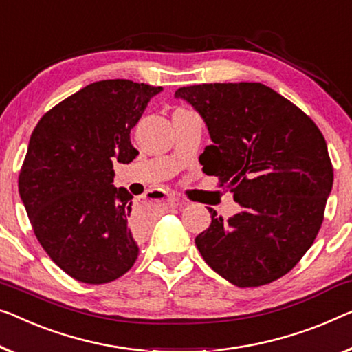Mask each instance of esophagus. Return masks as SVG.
Here are the masks:
<instances>
[{"instance_id": "obj_1", "label": "esophagus", "mask_w": 352, "mask_h": 352, "mask_svg": "<svg viewBox=\"0 0 352 352\" xmlns=\"http://www.w3.org/2000/svg\"><path fill=\"white\" fill-rule=\"evenodd\" d=\"M167 202H169V206H172V207L182 206V201H180V199H178L177 196H174V194H170V196H167Z\"/></svg>"}]
</instances>
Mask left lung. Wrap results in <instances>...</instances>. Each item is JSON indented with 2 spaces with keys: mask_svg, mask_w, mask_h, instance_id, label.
Here are the masks:
<instances>
[{
  "mask_svg": "<svg viewBox=\"0 0 352 352\" xmlns=\"http://www.w3.org/2000/svg\"><path fill=\"white\" fill-rule=\"evenodd\" d=\"M206 122L212 145L204 170L218 177L242 212L212 213L196 237L204 261L239 287L278 280L303 258L321 229L333 167L313 120L270 87L256 82L182 87Z\"/></svg>",
  "mask_w": 352,
  "mask_h": 352,
  "instance_id": "left-lung-1",
  "label": "left lung"
}]
</instances>
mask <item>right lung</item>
<instances>
[{
    "mask_svg": "<svg viewBox=\"0 0 352 352\" xmlns=\"http://www.w3.org/2000/svg\"><path fill=\"white\" fill-rule=\"evenodd\" d=\"M162 87L124 78L87 85L39 120L19 174L36 239L63 272L87 285L124 275L142 228L133 196L113 186V162L133 161L131 129Z\"/></svg>",
    "mask_w": 352,
    "mask_h": 352,
    "instance_id": "1",
    "label": "right lung"
}]
</instances>
